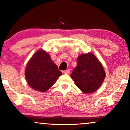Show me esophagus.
Wrapping results in <instances>:
<instances>
[{
  "mask_svg": "<svg viewBox=\"0 0 130 130\" xmlns=\"http://www.w3.org/2000/svg\"><path fill=\"white\" fill-rule=\"evenodd\" d=\"M70 69H68V70H65V71H63V73H65V74H70Z\"/></svg>",
  "mask_w": 130,
  "mask_h": 130,
  "instance_id": "esophagus-1",
  "label": "esophagus"
}]
</instances>
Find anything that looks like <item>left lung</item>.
Segmentation results:
<instances>
[{
    "instance_id": "obj_1",
    "label": "left lung",
    "mask_w": 130,
    "mask_h": 130,
    "mask_svg": "<svg viewBox=\"0 0 130 130\" xmlns=\"http://www.w3.org/2000/svg\"><path fill=\"white\" fill-rule=\"evenodd\" d=\"M77 63L71 74L77 87L85 93L96 91L106 76L102 65L95 55L90 53L79 56Z\"/></svg>"
}]
</instances>
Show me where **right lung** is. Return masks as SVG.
I'll list each match as a JSON object with an SVG mask.
<instances>
[{
    "mask_svg": "<svg viewBox=\"0 0 130 130\" xmlns=\"http://www.w3.org/2000/svg\"><path fill=\"white\" fill-rule=\"evenodd\" d=\"M62 75L51 57L43 50L37 51L27 65L25 76L27 82L34 90L46 92Z\"/></svg>",
    "mask_w": 130,
    "mask_h": 130,
    "instance_id": "add662e5",
    "label": "right lung"
}]
</instances>
